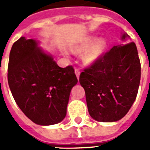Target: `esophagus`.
I'll return each mask as SVG.
<instances>
[{
  "label": "esophagus",
  "mask_w": 150,
  "mask_h": 150,
  "mask_svg": "<svg viewBox=\"0 0 150 150\" xmlns=\"http://www.w3.org/2000/svg\"><path fill=\"white\" fill-rule=\"evenodd\" d=\"M75 73L76 76H77V78H79V75H80V70L79 68H75Z\"/></svg>",
  "instance_id": "esophagus-1"
}]
</instances>
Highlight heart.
Listing matches in <instances>:
<instances>
[{
  "instance_id": "b5f03b06",
  "label": "heart",
  "mask_w": 150,
  "mask_h": 150,
  "mask_svg": "<svg viewBox=\"0 0 150 150\" xmlns=\"http://www.w3.org/2000/svg\"><path fill=\"white\" fill-rule=\"evenodd\" d=\"M107 46V41L104 38L96 40L95 36H89L76 44L73 47V50L75 53H81L85 50L82 55V59L85 63L90 64L104 54Z\"/></svg>"
}]
</instances>
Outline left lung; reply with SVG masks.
Segmentation results:
<instances>
[{
  "label": "left lung",
  "mask_w": 150,
  "mask_h": 150,
  "mask_svg": "<svg viewBox=\"0 0 150 150\" xmlns=\"http://www.w3.org/2000/svg\"><path fill=\"white\" fill-rule=\"evenodd\" d=\"M129 38L123 34L126 44L113 46L80 74L79 83L84 88L88 112L97 121L119 120L136 100L141 62L137 46L129 42Z\"/></svg>",
  "instance_id": "obj_1"
}]
</instances>
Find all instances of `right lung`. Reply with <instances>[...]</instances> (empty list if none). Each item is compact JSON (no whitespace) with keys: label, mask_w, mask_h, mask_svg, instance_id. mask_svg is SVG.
<instances>
[{"label":"right lung","mask_w":150,"mask_h":150,"mask_svg":"<svg viewBox=\"0 0 150 150\" xmlns=\"http://www.w3.org/2000/svg\"><path fill=\"white\" fill-rule=\"evenodd\" d=\"M8 83L23 113L40 125L65 118L71 88L78 83L72 66L62 68L34 39L21 37L12 46Z\"/></svg>","instance_id":"obj_1"}]
</instances>
